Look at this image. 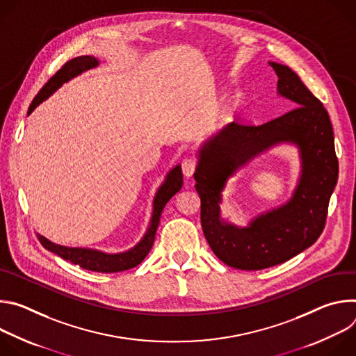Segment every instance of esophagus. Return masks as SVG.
<instances>
[{"instance_id": "obj_1", "label": "esophagus", "mask_w": 356, "mask_h": 356, "mask_svg": "<svg viewBox=\"0 0 356 356\" xmlns=\"http://www.w3.org/2000/svg\"><path fill=\"white\" fill-rule=\"evenodd\" d=\"M195 168H197V159L194 158H186L181 162V170L186 177H191L193 173L195 172Z\"/></svg>"}]
</instances>
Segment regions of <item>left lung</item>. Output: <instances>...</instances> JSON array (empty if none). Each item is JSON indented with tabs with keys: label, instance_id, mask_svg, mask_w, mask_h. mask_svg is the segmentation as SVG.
Listing matches in <instances>:
<instances>
[{
	"label": "left lung",
	"instance_id": "left-lung-1",
	"mask_svg": "<svg viewBox=\"0 0 356 356\" xmlns=\"http://www.w3.org/2000/svg\"><path fill=\"white\" fill-rule=\"evenodd\" d=\"M269 65L279 77L277 94L290 99L294 108L261 125L231 122L201 146L194 173L202 232L216 257L241 270L283 264L312 246L325 227L338 180L334 131L327 110L290 67ZM282 141L300 149L302 176L292 198L245 229L222 222L219 202L227 177Z\"/></svg>",
	"mask_w": 356,
	"mask_h": 356
}]
</instances>
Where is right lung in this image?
Here are the masks:
<instances>
[{"mask_svg": "<svg viewBox=\"0 0 356 356\" xmlns=\"http://www.w3.org/2000/svg\"><path fill=\"white\" fill-rule=\"evenodd\" d=\"M95 66H98V60L92 56H80L65 63L62 69H59L55 73V76L50 77L47 83L40 88V91L36 94V97L33 98V101L29 106L28 115L36 108V106L42 103L43 99H46L50 94H54L63 83L69 81L70 79ZM181 186H183V175H181L180 165H177L175 169L169 172V175L166 176V180L159 187L155 195L154 214H152V220L146 234L138 242V245H135L132 249L127 252L104 253V252H99L95 249H87V248L62 246V245L50 242L49 239H46L39 234H38V239L47 250L56 253L58 257L63 258L65 261H69L73 265H79L80 268L87 270L101 272V273H115V272L132 269L146 258L152 245H154L162 211L168 204V201L181 188Z\"/></svg>", "mask_w": 356, "mask_h": 356, "instance_id": "right-lung-1", "label": "right lung"}]
</instances>
